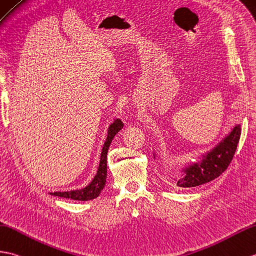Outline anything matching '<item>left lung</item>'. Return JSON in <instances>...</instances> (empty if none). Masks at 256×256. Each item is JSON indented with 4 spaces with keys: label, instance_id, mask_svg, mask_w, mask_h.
Returning <instances> with one entry per match:
<instances>
[{
    "label": "left lung",
    "instance_id": "left-lung-1",
    "mask_svg": "<svg viewBox=\"0 0 256 256\" xmlns=\"http://www.w3.org/2000/svg\"><path fill=\"white\" fill-rule=\"evenodd\" d=\"M240 135L241 128L236 126L227 138L219 142L212 152L202 157L198 162L184 169V174L176 179V186L181 188L198 186L218 178L229 167L234 156Z\"/></svg>",
    "mask_w": 256,
    "mask_h": 256
}]
</instances>
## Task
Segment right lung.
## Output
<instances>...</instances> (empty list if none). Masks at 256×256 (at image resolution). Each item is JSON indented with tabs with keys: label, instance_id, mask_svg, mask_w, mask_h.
I'll use <instances>...</instances> for the list:
<instances>
[{
	"label": "right lung",
	"instance_id": "obj_1",
	"mask_svg": "<svg viewBox=\"0 0 256 256\" xmlns=\"http://www.w3.org/2000/svg\"><path fill=\"white\" fill-rule=\"evenodd\" d=\"M123 128V122L121 120H116L111 124L108 130V136L102 147V152H101L100 156V164L97 171V174L94 176V180L88 184V186L82 190H76V191H70V192H54L50 193L51 195L60 196L64 198H70L74 200H89L96 198L99 196L100 192L106 184V154H108L109 146L111 144L112 140H114V135Z\"/></svg>",
	"mask_w": 256,
	"mask_h": 256
}]
</instances>
